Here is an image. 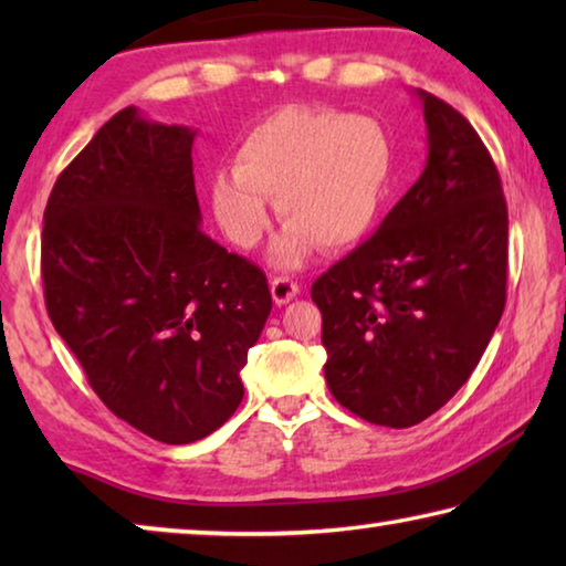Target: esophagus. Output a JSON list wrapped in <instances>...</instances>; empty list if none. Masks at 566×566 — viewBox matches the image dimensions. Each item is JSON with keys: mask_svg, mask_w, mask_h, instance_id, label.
I'll use <instances>...</instances> for the list:
<instances>
[{"mask_svg": "<svg viewBox=\"0 0 566 566\" xmlns=\"http://www.w3.org/2000/svg\"><path fill=\"white\" fill-rule=\"evenodd\" d=\"M270 286H272V300L276 306L292 302L294 296L300 294V286H296V282H292L290 276H274Z\"/></svg>", "mask_w": 566, "mask_h": 566, "instance_id": "1", "label": "esophagus"}]
</instances>
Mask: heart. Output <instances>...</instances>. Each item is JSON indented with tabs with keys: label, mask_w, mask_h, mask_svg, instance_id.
Returning a JSON list of instances; mask_svg holds the SVG:
<instances>
[{
	"label": "heart",
	"mask_w": 566,
	"mask_h": 566,
	"mask_svg": "<svg viewBox=\"0 0 566 566\" xmlns=\"http://www.w3.org/2000/svg\"><path fill=\"white\" fill-rule=\"evenodd\" d=\"M395 147L377 119L337 109L276 112L239 142L234 171L212 179V209L237 247L260 244L270 202L286 224L272 264L300 270L319 247L361 242L385 212Z\"/></svg>",
	"instance_id": "b5f03b06"
}]
</instances>
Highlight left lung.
<instances>
[{"instance_id":"left-lung-1","label":"left lung","mask_w":566,"mask_h":566,"mask_svg":"<svg viewBox=\"0 0 566 566\" xmlns=\"http://www.w3.org/2000/svg\"><path fill=\"white\" fill-rule=\"evenodd\" d=\"M427 165L367 242L312 284L327 387L352 415L405 429L464 385L502 319L506 202L462 114L417 90Z\"/></svg>"}]
</instances>
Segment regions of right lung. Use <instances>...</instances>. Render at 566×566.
Segmentation results:
<instances>
[{
	"label": "right lung",
	"mask_w": 566,
	"mask_h": 566,
	"mask_svg": "<svg viewBox=\"0 0 566 566\" xmlns=\"http://www.w3.org/2000/svg\"><path fill=\"white\" fill-rule=\"evenodd\" d=\"M195 137L117 112L56 179L42 229L56 334L104 405L165 444L197 442L234 415L272 312L260 266L199 227Z\"/></svg>",
	"instance_id": "1"
}]
</instances>
